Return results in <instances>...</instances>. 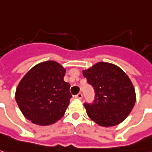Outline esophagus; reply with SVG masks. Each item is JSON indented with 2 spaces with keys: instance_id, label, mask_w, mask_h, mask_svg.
Segmentation results:
<instances>
[{
  "instance_id": "esophagus-1",
  "label": "esophagus",
  "mask_w": 152,
  "mask_h": 152,
  "mask_svg": "<svg viewBox=\"0 0 152 152\" xmlns=\"http://www.w3.org/2000/svg\"><path fill=\"white\" fill-rule=\"evenodd\" d=\"M75 97L77 98V99H82V93H80H80H78Z\"/></svg>"
}]
</instances>
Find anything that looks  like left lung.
<instances>
[{
  "mask_svg": "<svg viewBox=\"0 0 152 152\" xmlns=\"http://www.w3.org/2000/svg\"><path fill=\"white\" fill-rule=\"evenodd\" d=\"M83 76L96 93L92 103H84L90 118L106 127L123 121L136 102L135 90L127 75L113 64L98 62L83 71Z\"/></svg>",
  "mask_w": 152,
  "mask_h": 152,
  "instance_id": "obj_1",
  "label": "left lung"
}]
</instances>
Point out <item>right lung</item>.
Here are the masks:
<instances>
[{"instance_id":"right-lung-1","label":"right lung","mask_w":152,"mask_h":152,"mask_svg":"<svg viewBox=\"0 0 152 152\" xmlns=\"http://www.w3.org/2000/svg\"><path fill=\"white\" fill-rule=\"evenodd\" d=\"M66 70L54 61L35 66L20 81L15 101L26 119L46 126L62 117L70 99V84L64 80Z\"/></svg>"}]
</instances>
